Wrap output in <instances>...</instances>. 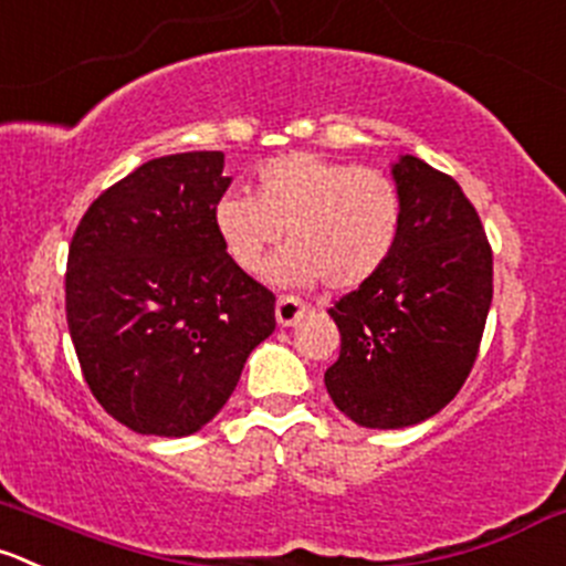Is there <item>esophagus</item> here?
Returning <instances> with one entry per match:
<instances>
[{"instance_id":"1","label":"esophagus","mask_w":566,"mask_h":566,"mask_svg":"<svg viewBox=\"0 0 566 566\" xmlns=\"http://www.w3.org/2000/svg\"><path fill=\"white\" fill-rule=\"evenodd\" d=\"M306 312H310V306H306L304 301L293 298V295H282V298L276 301V321L282 328L295 326Z\"/></svg>"}]
</instances>
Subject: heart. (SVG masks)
I'll return each mask as SVG.
<instances>
[{
  "label": "heart",
  "instance_id": "obj_1",
  "mask_svg": "<svg viewBox=\"0 0 566 566\" xmlns=\"http://www.w3.org/2000/svg\"><path fill=\"white\" fill-rule=\"evenodd\" d=\"M212 221L240 271H260L287 234L290 245L268 268L271 282H326L334 293H350L378 276L395 254L403 196L376 168L293 151L256 168L254 196H223Z\"/></svg>",
  "mask_w": 566,
  "mask_h": 566
}]
</instances>
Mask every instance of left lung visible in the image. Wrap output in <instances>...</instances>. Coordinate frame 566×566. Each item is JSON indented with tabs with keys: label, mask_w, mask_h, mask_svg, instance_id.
Here are the masks:
<instances>
[{
	"label": "left lung",
	"mask_w": 566,
	"mask_h": 566,
	"mask_svg": "<svg viewBox=\"0 0 566 566\" xmlns=\"http://www.w3.org/2000/svg\"><path fill=\"white\" fill-rule=\"evenodd\" d=\"M395 254L365 287L334 301V406L365 429H406L451 403L479 356L492 304V245L459 182L403 155Z\"/></svg>",
	"instance_id": "left-lung-1"
}]
</instances>
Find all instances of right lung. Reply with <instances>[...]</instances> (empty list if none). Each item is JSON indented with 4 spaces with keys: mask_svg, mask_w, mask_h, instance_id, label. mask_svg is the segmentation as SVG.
Returning a JSON list of instances; mask_svg holds the SVG:
<instances>
[{
    "mask_svg": "<svg viewBox=\"0 0 566 566\" xmlns=\"http://www.w3.org/2000/svg\"><path fill=\"white\" fill-rule=\"evenodd\" d=\"M227 188L221 151L149 160L109 185L71 238L65 317L82 376L137 434H196L276 328V295L218 240Z\"/></svg>",
    "mask_w": 566,
    "mask_h": 566,
    "instance_id": "1",
    "label": "right lung"
}]
</instances>
